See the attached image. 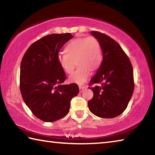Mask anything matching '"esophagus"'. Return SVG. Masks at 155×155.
Here are the masks:
<instances>
[{
  "mask_svg": "<svg viewBox=\"0 0 155 155\" xmlns=\"http://www.w3.org/2000/svg\"><path fill=\"white\" fill-rule=\"evenodd\" d=\"M78 88H79V90H80L81 92H82L84 89L86 88V87H85V86H84V85H79V86H78Z\"/></svg>",
  "mask_w": 155,
  "mask_h": 155,
  "instance_id": "esophagus-1",
  "label": "esophagus"
}]
</instances>
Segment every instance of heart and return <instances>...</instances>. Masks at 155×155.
<instances>
[{
  "label": "heart",
  "mask_w": 155,
  "mask_h": 155,
  "mask_svg": "<svg viewBox=\"0 0 155 155\" xmlns=\"http://www.w3.org/2000/svg\"><path fill=\"white\" fill-rule=\"evenodd\" d=\"M65 54L60 53L57 61L63 70L70 74L76 64L78 68L70 76L71 83L83 84L87 80L91 70H96L102 61L101 46L98 39L94 36L77 38L68 44Z\"/></svg>",
  "instance_id": "heart-1"
}]
</instances>
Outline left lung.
<instances>
[{"label":"left lung","instance_id":"left-lung-1","mask_svg":"<svg viewBox=\"0 0 155 155\" xmlns=\"http://www.w3.org/2000/svg\"><path fill=\"white\" fill-rule=\"evenodd\" d=\"M98 39L103 61L89 85L94 96L87 102L90 111L96 116L113 118L127 109L134 90L132 64L119 44L105 34L91 31Z\"/></svg>","mask_w":155,"mask_h":155}]
</instances>
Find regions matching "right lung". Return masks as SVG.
<instances>
[{
  "label": "right lung",
  "mask_w": 155,
  "mask_h": 155,
  "mask_svg": "<svg viewBox=\"0 0 155 155\" xmlns=\"http://www.w3.org/2000/svg\"><path fill=\"white\" fill-rule=\"evenodd\" d=\"M73 38L71 33L51 34L31 44L20 65V89L25 104L38 118L52 122L65 116L77 96L76 83L62 85L66 78L57 56Z\"/></svg>",
  "instance_id": "right-lung-1"
}]
</instances>
